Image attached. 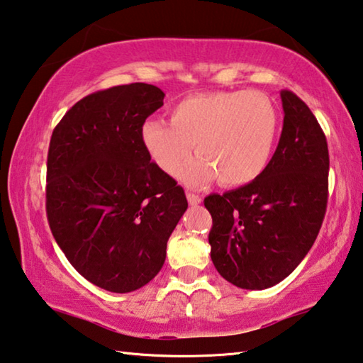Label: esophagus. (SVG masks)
<instances>
[{"instance_id": "obj_1", "label": "esophagus", "mask_w": 363, "mask_h": 363, "mask_svg": "<svg viewBox=\"0 0 363 363\" xmlns=\"http://www.w3.org/2000/svg\"><path fill=\"white\" fill-rule=\"evenodd\" d=\"M186 198H188L189 206H198V204H201V202H202L201 196L196 194V193H186Z\"/></svg>"}]
</instances>
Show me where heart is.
Returning <instances> with one entry per match:
<instances>
[{
	"label": "heart",
	"mask_w": 363,
	"mask_h": 363,
	"mask_svg": "<svg viewBox=\"0 0 363 363\" xmlns=\"http://www.w3.org/2000/svg\"><path fill=\"white\" fill-rule=\"evenodd\" d=\"M281 116L259 91L194 94L169 111V123L150 119L142 143L164 174L177 177L193 155L185 180L202 185L217 178L223 186H244L263 174L276 148Z\"/></svg>",
	"instance_id": "heart-1"
}]
</instances>
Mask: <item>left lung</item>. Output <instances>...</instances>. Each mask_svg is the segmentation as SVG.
I'll return each mask as SVG.
<instances>
[{
    "label": "left lung",
    "mask_w": 363,
    "mask_h": 363,
    "mask_svg": "<svg viewBox=\"0 0 363 363\" xmlns=\"http://www.w3.org/2000/svg\"><path fill=\"white\" fill-rule=\"evenodd\" d=\"M281 99L284 127L266 170L252 183L204 199L212 215V262L239 289H269L291 274L327 211L325 133L296 94L284 89Z\"/></svg>",
    "instance_id": "left-lung-1"
}]
</instances>
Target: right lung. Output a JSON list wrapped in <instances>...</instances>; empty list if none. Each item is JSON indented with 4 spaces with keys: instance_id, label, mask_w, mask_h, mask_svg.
Segmentation results:
<instances>
[{
    "instance_id": "right-lung-1",
    "label": "right lung",
    "mask_w": 363,
    "mask_h": 363,
    "mask_svg": "<svg viewBox=\"0 0 363 363\" xmlns=\"http://www.w3.org/2000/svg\"><path fill=\"white\" fill-rule=\"evenodd\" d=\"M145 82L81 99L55 125L48 152L46 213L55 242L89 282L114 294L148 284L165 262L185 191L151 161L146 118L164 104Z\"/></svg>"
}]
</instances>
